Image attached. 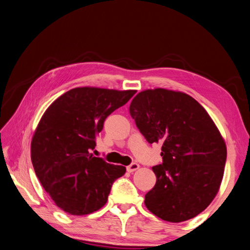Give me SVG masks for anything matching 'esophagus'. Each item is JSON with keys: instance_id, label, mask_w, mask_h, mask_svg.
<instances>
[{"instance_id": "34e87169", "label": "esophagus", "mask_w": 250, "mask_h": 250, "mask_svg": "<svg viewBox=\"0 0 250 250\" xmlns=\"http://www.w3.org/2000/svg\"><path fill=\"white\" fill-rule=\"evenodd\" d=\"M139 168H140V165L138 163H131L129 166L126 167V169L128 172H133V171L138 170Z\"/></svg>"}]
</instances>
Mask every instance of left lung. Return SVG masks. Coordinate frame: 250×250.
Wrapping results in <instances>:
<instances>
[{"mask_svg":"<svg viewBox=\"0 0 250 250\" xmlns=\"http://www.w3.org/2000/svg\"><path fill=\"white\" fill-rule=\"evenodd\" d=\"M129 112L148 143H162L148 210L168 222L194 218L211 203L224 174L225 142L207 111L186 93L163 88L139 92Z\"/></svg>","mask_w":250,"mask_h":250,"instance_id":"obj_1","label":"left lung"}]
</instances>
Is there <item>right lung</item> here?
Wrapping results in <instances>:
<instances>
[{"label":"right lung","instance_id":"obj_1","mask_svg":"<svg viewBox=\"0 0 250 250\" xmlns=\"http://www.w3.org/2000/svg\"><path fill=\"white\" fill-rule=\"evenodd\" d=\"M136 90L79 87L53 102L31 141V162L46 192L69 214L84 215L103 207L113 182L126 168L94 157L96 138L111 112Z\"/></svg>","mask_w":250,"mask_h":250}]
</instances>
